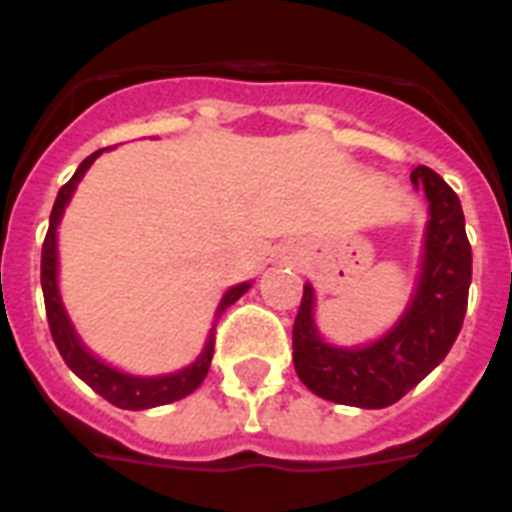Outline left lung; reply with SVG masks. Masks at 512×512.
I'll return each mask as SVG.
<instances>
[{
	"instance_id": "8db88e82",
	"label": "left lung",
	"mask_w": 512,
	"mask_h": 512,
	"mask_svg": "<svg viewBox=\"0 0 512 512\" xmlns=\"http://www.w3.org/2000/svg\"><path fill=\"white\" fill-rule=\"evenodd\" d=\"M412 183L430 201L425 252L412 303L388 335L364 348L329 345L313 321V287L303 289L292 327L295 372L305 388L335 404L361 409L396 404L444 361L460 335L473 276L462 204L430 167H417Z\"/></svg>"
}]
</instances>
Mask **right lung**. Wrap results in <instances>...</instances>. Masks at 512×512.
Returning <instances> with one entry per match:
<instances>
[{"instance_id":"1","label":"right lung","mask_w":512,"mask_h":512,"mask_svg":"<svg viewBox=\"0 0 512 512\" xmlns=\"http://www.w3.org/2000/svg\"><path fill=\"white\" fill-rule=\"evenodd\" d=\"M103 154V148L90 154L79 164V170L74 172V177L68 180L63 188L58 191V199H55V207L50 212V228H47V236H44L42 244V292H44V308H47V321H50L52 340L58 345L60 356L68 364V369L82 377L87 385H90L95 393L111 401L119 409H151V406L172 404V401H180L188 393L199 388L204 377L209 372V361H212V353H215V327L217 319L223 316V311L228 305H233L244 292L249 289V284H236L223 295L220 305H217L215 324L209 329L207 342H204V350L199 353V358L193 361L191 366H185L175 374H162V377H132V374H124L114 366L103 364L100 358H95L90 350L84 348L82 340L76 337L74 327L66 316V308L60 303L58 292V223L63 212H66V204L71 201V193H74L76 183L82 180L84 172L90 170V164Z\"/></svg>"}]
</instances>
